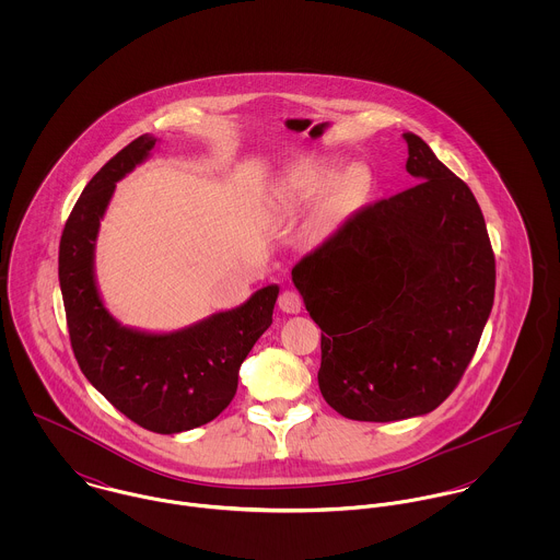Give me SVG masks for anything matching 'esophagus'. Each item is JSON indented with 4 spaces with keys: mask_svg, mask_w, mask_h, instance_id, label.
<instances>
[{
    "mask_svg": "<svg viewBox=\"0 0 560 560\" xmlns=\"http://www.w3.org/2000/svg\"><path fill=\"white\" fill-rule=\"evenodd\" d=\"M278 306H280V311L287 313V315H298V313H302V308H304L302 298H300V293H295V291H284V293L280 295V300H278Z\"/></svg>",
    "mask_w": 560,
    "mask_h": 560,
    "instance_id": "obj_1",
    "label": "esophagus"
}]
</instances>
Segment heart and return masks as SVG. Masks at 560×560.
<instances>
[{
	"label": "heart",
	"instance_id": "1",
	"mask_svg": "<svg viewBox=\"0 0 560 560\" xmlns=\"http://www.w3.org/2000/svg\"><path fill=\"white\" fill-rule=\"evenodd\" d=\"M336 163L329 158H306L295 163L278 185L282 211L295 213L317 202L315 220L329 231L340 224L362 200L366 185L355 170L334 174Z\"/></svg>",
	"mask_w": 560,
	"mask_h": 560
}]
</instances>
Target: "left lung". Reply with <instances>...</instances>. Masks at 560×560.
<instances>
[{
    "mask_svg": "<svg viewBox=\"0 0 560 560\" xmlns=\"http://www.w3.org/2000/svg\"><path fill=\"white\" fill-rule=\"evenodd\" d=\"M418 185L375 202L291 271L320 327L319 388L340 416L393 422L433 411L459 384L495 289L479 202L413 133Z\"/></svg>",
    "mask_w": 560,
    "mask_h": 560,
    "instance_id": "obj_1",
    "label": "left lung"
}]
</instances>
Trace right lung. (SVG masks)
<instances>
[{"instance_id":"right-lung-1","label":"right lung","mask_w":560,"mask_h":560,"mask_svg":"<svg viewBox=\"0 0 560 560\" xmlns=\"http://www.w3.org/2000/svg\"><path fill=\"white\" fill-rule=\"evenodd\" d=\"M160 140L140 136L85 185L60 240L58 276L71 345L85 380L136 424L172 435L211 422L237 393L240 369L271 325L278 284L237 308L174 331L122 325L103 304L94 249L116 183L151 158Z\"/></svg>"}]
</instances>
